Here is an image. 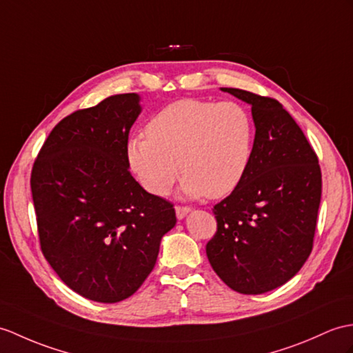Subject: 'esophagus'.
<instances>
[{
    "label": "esophagus",
    "instance_id": "obj_1",
    "mask_svg": "<svg viewBox=\"0 0 353 353\" xmlns=\"http://www.w3.org/2000/svg\"><path fill=\"white\" fill-rule=\"evenodd\" d=\"M174 209H176V216L179 219H183L186 216V214H190L191 212V208H188V206H176Z\"/></svg>",
    "mask_w": 353,
    "mask_h": 353
}]
</instances>
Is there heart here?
I'll return each instance as SVG.
<instances>
[{"label":"heart","instance_id":"heart-1","mask_svg":"<svg viewBox=\"0 0 353 353\" xmlns=\"http://www.w3.org/2000/svg\"><path fill=\"white\" fill-rule=\"evenodd\" d=\"M145 134L129 139L126 159L154 195H167L182 171L188 196L223 199L242 182L251 161L254 123L248 110L233 101L170 103L149 120Z\"/></svg>","mask_w":353,"mask_h":353}]
</instances>
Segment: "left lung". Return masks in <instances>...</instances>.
Here are the masks:
<instances>
[{
  "label": "left lung",
  "mask_w": 353,
  "mask_h": 353,
  "mask_svg": "<svg viewBox=\"0 0 353 353\" xmlns=\"http://www.w3.org/2000/svg\"><path fill=\"white\" fill-rule=\"evenodd\" d=\"M223 92L251 105V161L236 190L214 206L216 233L206 254L216 275L243 294L280 288L305 263L317 224L322 171L298 123L276 99Z\"/></svg>",
  "instance_id": "8db88e82"
}]
</instances>
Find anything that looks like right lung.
<instances>
[{
  "label": "right lung",
  "instance_id": "add662e5",
  "mask_svg": "<svg viewBox=\"0 0 353 353\" xmlns=\"http://www.w3.org/2000/svg\"><path fill=\"white\" fill-rule=\"evenodd\" d=\"M139 96L106 97L57 125L31 170L40 248L61 281L90 301L114 304L141 288L173 203L147 192L126 159Z\"/></svg>",
  "mask_w": 353,
  "mask_h": 353
}]
</instances>
